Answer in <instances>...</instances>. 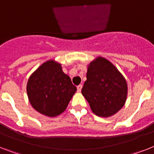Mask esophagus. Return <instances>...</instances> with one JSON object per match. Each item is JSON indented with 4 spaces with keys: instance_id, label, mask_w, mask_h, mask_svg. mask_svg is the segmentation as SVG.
<instances>
[{
    "instance_id": "1",
    "label": "esophagus",
    "mask_w": 154,
    "mask_h": 154,
    "mask_svg": "<svg viewBox=\"0 0 154 154\" xmlns=\"http://www.w3.org/2000/svg\"><path fill=\"white\" fill-rule=\"evenodd\" d=\"M77 91H78V92H81V89H82V85H78V86L77 87Z\"/></svg>"
}]
</instances>
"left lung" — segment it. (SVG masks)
Listing matches in <instances>:
<instances>
[{
  "label": "left lung",
  "instance_id": "8db88e82",
  "mask_svg": "<svg viewBox=\"0 0 154 154\" xmlns=\"http://www.w3.org/2000/svg\"><path fill=\"white\" fill-rule=\"evenodd\" d=\"M87 80L81 90L91 109L101 117H109L125 106L127 81L113 63L98 56L88 65Z\"/></svg>",
  "mask_w": 154,
  "mask_h": 154
}]
</instances>
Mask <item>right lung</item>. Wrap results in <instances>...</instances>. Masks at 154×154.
I'll return each mask as SVG.
<instances>
[{"mask_svg": "<svg viewBox=\"0 0 154 154\" xmlns=\"http://www.w3.org/2000/svg\"><path fill=\"white\" fill-rule=\"evenodd\" d=\"M77 91L62 65L54 59L41 64L27 81L26 92L35 110L49 117H57L66 109Z\"/></svg>", "mask_w": 154, "mask_h": 154, "instance_id": "right-lung-1", "label": "right lung"}]
</instances>
